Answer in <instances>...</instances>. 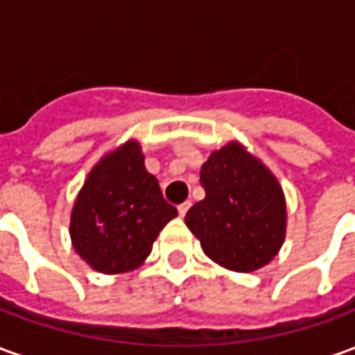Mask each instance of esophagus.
Returning a JSON list of instances; mask_svg holds the SVG:
<instances>
[{"label": "esophagus", "mask_w": 355, "mask_h": 355, "mask_svg": "<svg viewBox=\"0 0 355 355\" xmlns=\"http://www.w3.org/2000/svg\"><path fill=\"white\" fill-rule=\"evenodd\" d=\"M190 205H192L190 201H184V203H180V205H178V215L184 216L186 213H188V209H190Z\"/></svg>", "instance_id": "1"}]
</instances>
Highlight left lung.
<instances>
[{
	"mask_svg": "<svg viewBox=\"0 0 355 355\" xmlns=\"http://www.w3.org/2000/svg\"><path fill=\"white\" fill-rule=\"evenodd\" d=\"M205 200L186 213V226L216 264L253 272L274 259L285 238V198L274 175L232 142L203 163Z\"/></svg>",
	"mask_w": 355,
	"mask_h": 355,
	"instance_id": "left-lung-1",
	"label": "left lung"
}]
</instances>
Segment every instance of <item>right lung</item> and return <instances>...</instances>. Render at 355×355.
Segmentation results:
<instances>
[{
    "label": "right lung",
    "mask_w": 355,
    "mask_h": 355,
    "mask_svg": "<svg viewBox=\"0 0 355 355\" xmlns=\"http://www.w3.org/2000/svg\"><path fill=\"white\" fill-rule=\"evenodd\" d=\"M177 215L144 167L139 144L127 142L91 171L73 205L70 234L76 251L94 270L121 274L146 259Z\"/></svg>",
    "instance_id": "obj_1"
}]
</instances>
